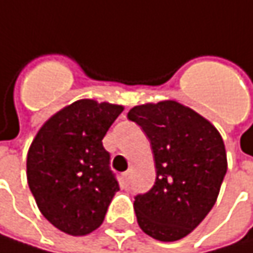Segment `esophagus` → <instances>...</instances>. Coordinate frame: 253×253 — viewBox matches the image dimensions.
Returning <instances> with one entry per match:
<instances>
[{"instance_id":"34e87169","label":"esophagus","mask_w":253,"mask_h":253,"mask_svg":"<svg viewBox=\"0 0 253 253\" xmlns=\"http://www.w3.org/2000/svg\"><path fill=\"white\" fill-rule=\"evenodd\" d=\"M130 178H131V173H130V171L122 173V181H123V184H125V185H127V184L130 182Z\"/></svg>"}]
</instances>
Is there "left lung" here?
<instances>
[{"label": "left lung", "mask_w": 253, "mask_h": 253, "mask_svg": "<svg viewBox=\"0 0 253 253\" xmlns=\"http://www.w3.org/2000/svg\"><path fill=\"white\" fill-rule=\"evenodd\" d=\"M127 119L152 145L156 179L134 198L140 229L161 242L190 235L213 209L227 171L224 142L207 119L173 100L133 107Z\"/></svg>", "instance_id": "obj_1"}]
</instances>
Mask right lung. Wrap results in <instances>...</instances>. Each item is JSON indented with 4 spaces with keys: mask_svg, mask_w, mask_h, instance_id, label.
I'll return each instance as SVG.
<instances>
[{
    "mask_svg": "<svg viewBox=\"0 0 253 253\" xmlns=\"http://www.w3.org/2000/svg\"><path fill=\"white\" fill-rule=\"evenodd\" d=\"M123 105L78 100L39 128L27 153V182L40 213L60 232L98 229L119 182L103 139Z\"/></svg>",
    "mask_w": 253,
    "mask_h": 253,
    "instance_id": "right-lung-1",
    "label": "right lung"
}]
</instances>
